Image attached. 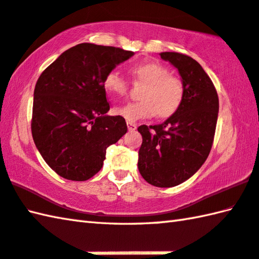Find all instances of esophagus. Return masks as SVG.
Returning a JSON list of instances; mask_svg holds the SVG:
<instances>
[{"mask_svg": "<svg viewBox=\"0 0 259 259\" xmlns=\"http://www.w3.org/2000/svg\"><path fill=\"white\" fill-rule=\"evenodd\" d=\"M127 127H128V131L133 132V131H135L136 128H138V125L134 124V123H130V121H127Z\"/></svg>", "mask_w": 259, "mask_h": 259, "instance_id": "1", "label": "esophagus"}]
</instances>
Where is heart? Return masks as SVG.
<instances>
[{"label":"heart","mask_w":259,"mask_h":259,"mask_svg":"<svg viewBox=\"0 0 259 259\" xmlns=\"http://www.w3.org/2000/svg\"><path fill=\"white\" fill-rule=\"evenodd\" d=\"M134 79L145 84L141 101L128 102L115 107V113L130 123L151 118H169L179 110L185 98V85L178 76L169 74L167 66L158 62H144L131 67ZM105 90L111 96H124L127 92V82L115 71L106 74Z\"/></svg>","instance_id":"1"}]
</instances>
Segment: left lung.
<instances>
[{
	"instance_id": "left-lung-1",
	"label": "left lung",
	"mask_w": 259,
	"mask_h": 259,
	"mask_svg": "<svg viewBox=\"0 0 259 259\" xmlns=\"http://www.w3.org/2000/svg\"><path fill=\"white\" fill-rule=\"evenodd\" d=\"M178 70L185 85L179 110L162 124L141 125L139 171L149 184L174 187L186 182L202 167L215 133L219 97L213 82L192 57L180 53H160Z\"/></svg>"
}]
</instances>
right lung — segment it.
Returning a JSON list of instances; mask_svg holds the SVG:
<instances>
[{"instance_id": "add662e5", "label": "right lung", "mask_w": 259, "mask_h": 259, "mask_svg": "<svg viewBox=\"0 0 259 259\" xmlns=\"http://www.w3.org/2000/svg\"><path fill=\"white\" fill-rule=\"evenodd\" d=\"M133 55L117 47L79 44L39 76L31 133L42 159L61 177L74 182L94 177L107 148L127 132L123 117L106 115L110 107L104 79Z\"/></svg>"}]
</instances>
